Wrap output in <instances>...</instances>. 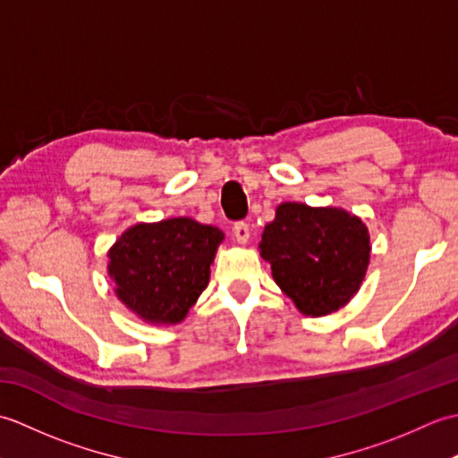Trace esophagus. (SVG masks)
<instances>
[{"label": "esophagus", "instance_id": "obj_1", "mask_svg": "<svg viewBox=\"0 0 458 458\" xmlns=\"http://www.w3.org/2000/svg\"><path fill=\"white\" fill-rule=\"evenodd\" d=\"M234 236L240 242V244H246L250 240V226L246 222H236L234 224Z\"/></svg>", "mask_w": 458, "mask_h": 458}]
</instances>
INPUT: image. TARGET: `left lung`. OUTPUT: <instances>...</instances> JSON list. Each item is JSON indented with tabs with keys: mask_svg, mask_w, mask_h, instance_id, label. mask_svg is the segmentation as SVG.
<instances>
[{
	"mask_svg": "<svg viewBox=\"0 0 458 458\" xmlns=\"http://www.w3.org/2000/svg\"><path fill=\"white\" fill-rule=\"evenodd\" d=\"M369 250L366 224L354 214L303 202L279 204L259 242L276 284L310 317L335 313L358 293Z\"/></svg>",
	"mask_w": 458,
	"mask_h": 458,
	"instance_id": "left-lung-1",
	"label": "left lung"
}]
</instances>
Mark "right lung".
I'll use <instances>...</instances> for the list:
<instances>
[{"mask_svg": "<svg viewBox=\"0 0 458 458\" xmlns=\"http://www.w3.org/2000/svg\"><path fill=\"white\" fill-rule=\"evenodd\" d=\"M222 230L192 218L133 224L108 251L115 295L151 325H177L208 285Z\"/></svg>", "mask_w": 458, "mask_h": 458, "instance_id": "obj_1", "label": "right lung"}]
</instances>
